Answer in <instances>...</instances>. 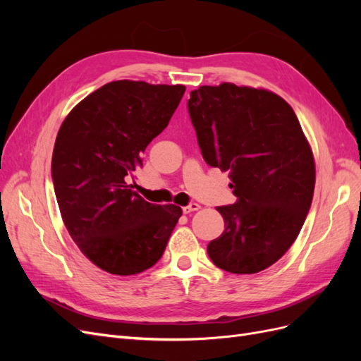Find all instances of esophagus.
<instances>
[{
  "mask_svg": "<svg viewBox=\"0 0 361 361\" xmlns=\"http://www.w3.org/2000/svg\"><path fill=\"white\" fill-rule=\"evenodd\" d=\"M199 209H200V204H197V203H190L188 206H183V207H182V212H183V214H191V212L199 211Z\"/></svg>",
  "mask_w": 361,
  "mask_h": 361,
  "instance_id": "34e87169",
  "label": "esophagus"
}]
</instances>
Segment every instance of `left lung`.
<instances>
[{"instance_id": "left-lung-1", "label": "left lung", "mask_w": 361, "mask_h": 361, "mask_svg": "<svg viewBox=\"0 0 361 361\" xmlns=\"http://www.w3.org/2000/svg\"><path fill=\"white\" fill-rule=\"evenodd\" d=\"M188 111L203 159L231 174L236 202L220 206L224 232L207 245L233 274L271 267L297 239L314 191V159L292 106L265 89L202 85Z\"/></svg>"}]
</instances>
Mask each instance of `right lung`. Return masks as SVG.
<instances>
[{
  "instance_id": "1",
  "label": "right lung",
  "mask_w": 361,
  "mask_h": 361,
  "mask_svg": "<svg viewBox=\"0 0 361 361\" xmlns=\"http://www.w3.org/2000/svg\"><path fill=\"white\" fill-rule=\"evenodd\" d=\"M183 93L180 84L113 81L75 105L60 126L51 173L63 223L81 253L110 274L154 267L182 215L176 204L146 202L126 180Z\"/></svg>"
}]
</instances>
